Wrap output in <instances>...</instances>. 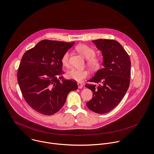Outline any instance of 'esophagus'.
<instances>
[{
	"instance_id": "esophagus-1",
	"label": "esophagus",
	"mask_w": 154,
	"mask_h": 154,
	"mask_svg": "<svg viewBox=\"0 0 154 154\" xmlns=\"http://www.w3.org/2000/svg\"><path fill=\"white\" fill-rule=\"evenodd\" d=\"M77 85H78V88H79V89H82V88H83V85L82 83H77Z\"/></svg>"
}]
</instances>
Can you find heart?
Here are the masks:
<instances>
[{
  "instance_id": "heart-1",
  "label": "heart",
  "mask_w": 154,
  "mask_h": 154,
  "mask_svg": "<svg viewBox=\"0 0 154 154\" xmlns=\"http://www.w3.org/2000/svg\"><path fill=\"white\" fill-rule=\"evenodd\" d=\"M77 51L86 59H87L88 65L92 69H97L101 65V60L100 58L94 56L95 52L91 47L87 45H80L76 48ZM69 52H66L61 58V63L63 66L67 67L69 65ZM89 75L88 71L77 68H71L69 69L66 76L68 79L72 80L78 82H82Z\"/></svg>"
}]
</instances>
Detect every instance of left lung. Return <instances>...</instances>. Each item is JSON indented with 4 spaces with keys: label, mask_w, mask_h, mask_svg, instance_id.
<instances>
[{
    "label": "left lung",
    "mask_w": 154,
    "mask_h": 154,
    "mask_svg": "<svg viewBox=\"0 0 154 154\" xmlns=\"http://www.w3.org/2000/svg\"><path fill=\"white\" fill-rule=\"evenodd\" d=\"M102 52L103 68L88 80L95 85L85 86L93 92L92 99L86 103L89 109L97 114H105L116 108L127 91L130 79V59L120 43L114 40H92Z\"/></svg>",
    "instance_id": "8db88e82"
}]
</instances>
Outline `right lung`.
<instances>
[{"mask_svg":"<svg viewBox=\"0 0 154 154\" xmlns=\"http://www.w3.org/2000/svg\"><path fill=\"white\" fill-rule=\"evenodd\" d=\"M74 43L43 40L23 56L18 82L27 103L42 114L58 112L68 94L78 88L77 82L62 77V57Z\"/></svg>","mask_w":154,"mask_h":154,"instance_id":"1","label":"right lung"}]
</instances>
